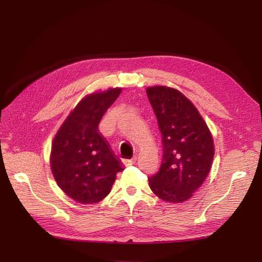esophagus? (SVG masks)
Wrapping results in <instances>:
<instances>
[{
    "instance_id": "34e87169",
    "label": "esophagus",
    "mask_w": 262,
    "mask_h": 262,
    "mask_svg": "<svg viewBox=\"0 0 262 262\" xmlns=\"http://www.w3.org/2000/svg\"><path fill=\"white\" fill-rule=\"evenodd\" d=\"M122 162H123V164L125 166H130V165L136 164V162H137V155H134L132 158H130V160H123Z\"/></svg>"
}]
</instances>
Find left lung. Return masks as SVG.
I'll use <instances>...</instances> for the list:
<instances>
[{"instance_id": "left-lung-1", "label": "left lung", "mask_w": 262, "mask_h": 262, "mask_svg": "<svg viewBox=\"0 0 262 262\" xmlns=\"http://www.w3.org/2000/svg\"><path fill=\"white\" fill-rule=\"evenodd\" d=\"M148 100L162 134L161 167L148 177L162 200L184 202L207 178L214 156L213 139L199 112L185 95L165 86L148 87Z\"/></svg>"}]
</instances>
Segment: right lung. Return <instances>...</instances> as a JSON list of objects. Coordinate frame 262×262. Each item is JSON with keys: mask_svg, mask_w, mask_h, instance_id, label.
Here are the masks:
<instances>
[{"mask_svg": "<svg viewBox=\"0 0 262 262\" xmlns=\"http://www.w3.org/2000/svg\"><path fill=\"white\" fill-rule=\"evenodd\" d=\"M120 93L121 89H112L86 96L54 137L50 158L53 177L77 202L101 201L112 190L117 172L124 169L98 130L102 116Z\"/></svg>", "mask_w": 262, "mask_h": 262, "instance_id": "add662e5", "label": "right lung"}]
</instances>
